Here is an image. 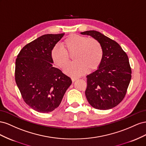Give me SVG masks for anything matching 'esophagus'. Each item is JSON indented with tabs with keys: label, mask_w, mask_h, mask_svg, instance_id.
Wrapping results in <instances>:
<instances>
[{
	"label": "esophagus",
	"mask_w": 146,
	"mask_h": 146,
	"mask_svg": "<svg viewBox=\"0 0 146 146\" xmlns=\"http://www.w3.org/2000/svg\"><path fill=\"white\" fill-rule=\"evenodd\" d=\"M71 79H72V82H74L76 80H78V78H76V77H72V78H71Z\"/></svg>",
	"instance_id": "34e87169"
}]
</instances>
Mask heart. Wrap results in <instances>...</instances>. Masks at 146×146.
<instances>
[{"label": "heart", "mask_w": 146, "mask_h": 146, "mask_svg": "<svg viewBox=\"0 0 146 146\" xmlns=\"http://www.w3.org/2000/svg\"><path fill=\"white\" fill-rule=\"evenodd\" d=\"M73 56V63L66 65L64 72L73 76H80L89 71L97 69L103 59V49L101 44L95 38L72 35L62 43V47L56 45L51 50V57L53 63L62 68Z\"/></svg>", "instance_id": "b5f03b06"}]
</instances>
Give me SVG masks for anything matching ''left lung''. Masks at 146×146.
<instances>
[{
    "mask_svg": "<svg viewBox=\"0 0 146 146\" xmlns=\"http://www.w3.org/2000/svg\"><path fill=\"white\" fill-rule=\"evenodd\" d=\"M81 34L96 39L103 52L99 68L86 76L87 101L95 109H111L123 100L130 84L131 69L128 56L116 41L100 32L88 31Z\"/></svg>",
    "mask_w": 146,
    "mask_h": 146,
    "instance_id": "1",
    "label": "left lung"
}]
</instances>
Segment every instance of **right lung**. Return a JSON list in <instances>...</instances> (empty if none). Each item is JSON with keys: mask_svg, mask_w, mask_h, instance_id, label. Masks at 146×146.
Wrapping results in <instances>:
<instances>
[{"mask_svg": "<svg viewBox=\"0 0 146 146\" xmlns=\"http://www.w3.org/2000/svg\"><path fill=\"white\" fill-rule=\"evenodd\" d=\"M64 34H46L27 44L16 59L15 81L23 100L35 111L48 113L57 108L71 79L54 67L51 50Z\"/></svg>", "mask_w": 146, "mask_h": 146, "instance_id": "obj_1", "label": "right lung"}]
</instances>
